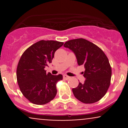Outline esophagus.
I'll return each mask as SVG.
<instances>
[{
  "label": "esophagus",
  "mask_w": 128,
  "mask_h": 128,
  "mask_svg": "<svg viewBox=\"0 0 128 128\" xmlns=\"http://www.w3.org/2000/svg\"><path fill=\"white\" fill-rule=\"evenodd\" d=\"M63 78H64V79H66V80H68V79L70 78V76L66 75V74H64V75L63 76Z\"/></svg>",
  "instance_id": "esophagus-1"
}]
</instances>
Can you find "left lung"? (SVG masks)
<instances>
[{
    "instance_id": "1",
    "label": "left lung",
    "mask_w": 128,
    "mask_h": 128,
    "mask_svg": "<svg viewBox=\"0 0 128 128\" xmlns=\"http://www.w3.org/2000/svg\"><path fill=\"white\" fill-rule=\"evenodd\" d=\"M73 51L79 66H84V83L72 89L75 98L84 104H93L105 95L111 84L112 70L108 58L100 48L84 38L71 40L64 44Z\"/></svg>"
}]
</instances>
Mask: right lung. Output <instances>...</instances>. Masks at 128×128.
Listing matches in <instances>:
<instances>
[{"mask_svg": "<svg viewBox=\"0 0 128 128\" xmlns=\"http://www.w3.org/2000/svg\"><path fill=\"white\" fill-rule=\"evenodd\" d=\"M64 42L40 40L29 47L22 54L17 68V80L23 95L30 102L44 105L57 93L56 84L62 74L46 73L44 68L52 62L55 51Z\"/></svg>", "mask_w": 128, "mask_h": 128, "instance_id": "1", "label": "right lung"}]
</instances>
